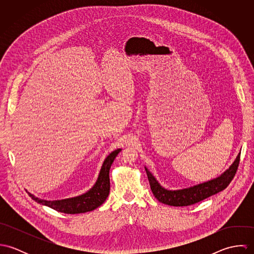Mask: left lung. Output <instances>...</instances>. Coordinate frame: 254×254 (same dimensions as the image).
<instances>
[{"label": "left lung", "mask_w": 254, "mask_h": 254, "mask_svg": "<svg viewBox=\"0 0 254 254\" xmlns=\"http://www.w3.org/2000/svg\"><path fill=\"white\" fill-rule=\"evenodd\" d=\"M240 159L241 153H239L231 167L216 179L180 190H167L163 189L146 168L145 172L149 182L150 190L158 201L172 206H188L199 202L225 190L237 173Z\"/></svg>", "instance_id": "8db88e82"}]
</instances>
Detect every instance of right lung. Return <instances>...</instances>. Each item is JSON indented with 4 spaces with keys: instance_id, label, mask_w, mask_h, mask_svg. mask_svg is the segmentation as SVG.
<instances>
[{
    "instance_id": "right-lung-1",
    "label": "right lung",
    "mask_w": 254,
    "mask_h": 254,
    "mask_svg": "<svg viewBox=\"0 0 254 254\" xmlns=\"http://www.w3.org/2000/svg\"><path fill=\"white\" fill-rule=\"evenodd\" d=\"M120 150L121 149L118 148L112 151L106 158L95 186L89 191H87L82 195L72 197V198H67V199L49 201V200L38 198L29 192L28 193L31 196V198L34 199L38 203L47 205L59 212L67 213V214H77V213L92 211L97 207H99L100 205H102L109 196V189H110L109 169L114 158L116 157V155L119 153Z\"/></svg>"
}]
</instances>
